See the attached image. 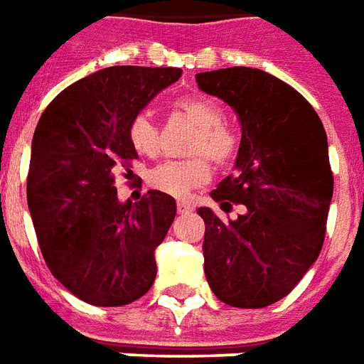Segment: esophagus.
Here are the masks:
<instances>
[{
	"label": "esophagus",
	"mask_w": 364,
	"mask_h": 364,
	"mask_svg": "<svg viewBox=\"0 0 364 364\" xmlns=\"http://www.w3.org/2000/svg\"><path fill=\"white\" fill-rule=\"evenodd\" d=\"M191 210H193V206H191L189 200H183V198L177 200V212H179V214H187Z\"/></svg>",
	"instance_id": "obj_1"
}]
</instances>
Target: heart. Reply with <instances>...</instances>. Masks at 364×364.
Masks as SVG:
<instances>
[{
	"label": "heart",
	"instance_id": "b5f03b06",
	"mask_svg": "<svg viewBox=\"0 0 364 364\" xmlns=\"http://www.w3.org/2000/svg\"><path fill=\"white\" fill-rule=\"evenodd\" d=\"M177 112L198 127L191 144V154H206L218 166L233 160L237 141L230 129L223 125L225 114L216 100L183 98L177 102ZM129 141L142 156L154 158L160 150V133L148 114L134 115L129 123ZM210 179V164L206 158L183 161H164L148 173V183L154 189L173 196H185L191 189L200 187Z\"/></svg>",
	"mask_w": 364,
	"mask_h": 364
}]
</instances>
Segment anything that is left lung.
I'll use <instances>...</instances> for the list:
<instances>
[{
  "label": "left lung",
  "instance_id": "left-lung-1",
  "mask_svg": "<svg viewBox=\"0 0 364 364\" xmlns=\"http://www.w3.org/2000/svg\"><path fill=\"white\" fill-rule=\"evenodd\" d=\"M196 82L241 121L233 173L210 195L222 210L247 208L235 220L196 210L204 274L225 305L262 309L291 291L324 243L333 193L324 125L295 88L260 69L198 73Z\"/></svg>",
  "mask_w": 364,
  "mask_h": 364
}]
</instances>
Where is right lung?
<instances>
[{
  "label": "right lung",
  "instance_id": "add662e5",
  "mask_svg": "<svg viewBox=\"0 0 364 364\" xmlns=\"http://www.w3.org/2000/svg\"><path fill=\"white\" fill-rule=\"evenodd\" d=\"M181 77L177 67H106L52 100L32 136L26 200L46 264L96 306L129 305L152 287L173 196L121 203L114 171L139 158L129 123Z\"/></svg>",
  "mask_w": 364,
  "mask_h": 364
}]
</instances>
